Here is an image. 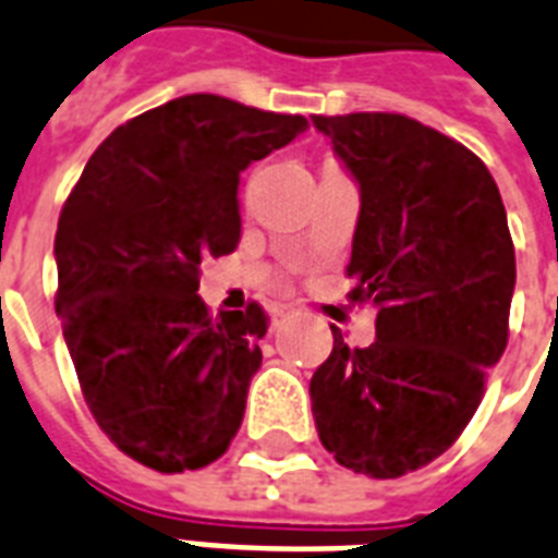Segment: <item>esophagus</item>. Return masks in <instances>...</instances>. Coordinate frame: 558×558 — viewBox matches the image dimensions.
<instances>
[{
	"mask_svg": "<svg viewBox=\"0 0 558 558\" xmlns=\"http://www.w3.org/2000/svg\"><path fill=\"white\" fill-rule=\"evenodd\" d=\"M288 314H293L291 305H282V308H276V317H288Z\"/></svg>",
	"mask_w": 558,
	"mask_h": 558,
	"instance_id": "obj_1",
	"label": "esophagus"
}]
</instances>
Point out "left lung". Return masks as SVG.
<instances>
[{
	"label": "left lung",
	"mask_w": 558,
	"mask_h": 558,
	"mask_svg": "<svg viewBox=\"0 0 558 558\" xmlns=\"http://www.w3.org/2000/svg\"><path fill=\"white\" fill-rule=\"evenodd\" d=\"M361 192L352 302H373L375 343L338 326L311 378L319 442L378 481L448 451L507 349L515 247L489 168L460 142L399 113L311 119Z\"/></svg>",
	"instance_id": "obj_1"
}]
</instances>
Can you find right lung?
Segmentation results:
<instances>
[{
  "label": "right lung",
  "instance_id": "right-lung-1",
  "mask_svg": "<svg viewBox=\"0 0 558 558\" xmlns=\"http://www.w3.org/2000/svg\"><path fill=\"white\" fill-rule=\"evenodd\" d=\"M308 131L197 93L154 107L98 145L54 235L63 338L98 427L124 454L177 474L239 434L267 314L209 317L203 258L239 247L241 171Z\"/></svg>",
  "mask_w": 558,
  "mask_h": 558
}]
</instances>
